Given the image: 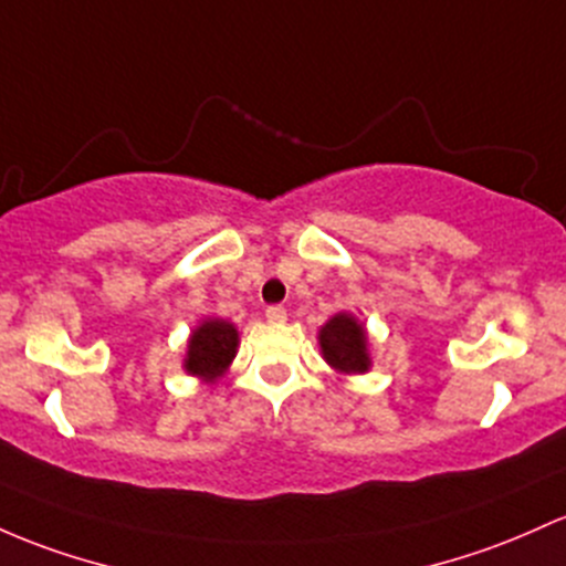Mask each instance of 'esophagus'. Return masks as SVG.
<instances>
[{
  "label": "esophagus",
  "instance_id": "obj_1",
  "mask_svg": "<svg viewBox=\"0 0 566 566\" xmlns=\"http://www.w3.org/2000/svg\"><path fill=\"white\" fill-rule=\"evenodd\" d=\"M265 319L273 322V325H282V322L287 319V308H284V306H269V308H265Z\"/></svg>",
  "mask_w": 566,
  "mask_h": 566
}]
</instances>
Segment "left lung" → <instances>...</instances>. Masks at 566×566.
Instances as JSON below:
<instances>
[{
	"label": "left lung",
	"instance_id": "1",
	"mask_svg": "<svg viewBox=\"0 0 566 566\" xmlns=\"http://www.w3.org/2000/svg\"><path fill=\"white\" fill-rule=\"evenodd\" d=\"M322 354L333 368L344 374H365L368 370V349H365V331L349 314H338L322 327Z\"/></svg>",
	"mask_w": 566,
	"mask_h": 566
}]
</instances>
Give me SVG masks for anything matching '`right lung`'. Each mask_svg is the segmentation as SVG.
<instances>
[{"instance_id":"obj_1","label":"right lung","mask_w":566,"mask_h":566,"mask_svg":"<svg viewBox=\"0 0 566 566\" xmlns=\"http://www.w3.org/2000/svg\"><path fill=\"white\" fill-rule=\"evenodd\" d=\"M235 344H239V333L231 322L222 319H209L192 333L188 359H185V368L192 376L203 378H217L222 370L228 368V363L235 357Z\"/></svg>"}]
</instances>
